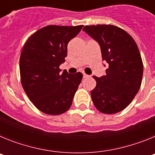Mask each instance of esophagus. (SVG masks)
I'll use <instances>...</instances> for the list:
<instances>
[{
	"instance_id": "34e87169",
	"label": "esophagus",
	"mask_w": 155,
	"mask_h": 155,
	"mask_svg": "<svg viewBox=\"0 0 155 155\" xmlns=\"http://www.w3.org/2000/svg\"><path fill=\"white\" fill-rule=\"evenodd\" d=\"M83 77H84V78H89V75L86 74H83Z\"/></svg>"
}]
</instances>
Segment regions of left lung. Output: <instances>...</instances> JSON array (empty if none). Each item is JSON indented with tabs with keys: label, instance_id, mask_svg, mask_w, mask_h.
Segmentation results:
<instances>
[{
	"label": "left lung",
	"instance_id": "left-lung-1",
	"mask_svg": "<svg viewBox=\"0 0 155 155\" xmlns=\"http://www.w3.org/2000/svg\"><path fill=\"white\" fill-rule=\"evenodd\" d=\"M83 31L99 43L102 60L109 64L106 75L93 76V103L104 114L119 113L130 104L141 85L143 67L137 45L125 30L113 25H86Z\"/></svg>",
	"mask_w": 155,
	"mask_h": 155
}]
</instances>
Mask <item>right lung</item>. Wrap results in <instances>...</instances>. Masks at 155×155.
<instances>
[{"mask_svg":"<svg viewBox=\"0 0 155 155\" xmlns=\"http://www.w3.org/2000/svg\"><path fill=\"white\" fill-rule=\"evenodd\" d=\"M83 25H48L33 33L25 43L19 60L21 85L34 105L48 115H61L71 108L83 75L61 74L68 44Z\"/></svg>","mask_w":155,"mask_h":155,"instance_id":"add662e5","label":"right lung"}]
</instances>
